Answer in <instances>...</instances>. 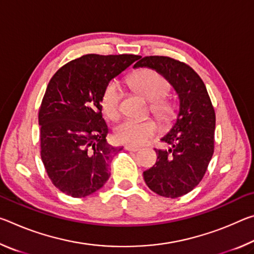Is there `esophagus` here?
Instances as JSON below:
<instances>
[{
    "instance_id": "esophagus-1",
    "label": "esophagus",
    "mask_w": 254,
    "mask_h": 254,
    "mask_svg": "<svg viewBox=\"0 0 254 254\" xmlns=\"http://www.w3.org/2000/svg\"><path fill=\"white\" fill-rule=\"evenodd\" d=\"M124 148H126V150H127V151H133V152L139 151L140 150L137 147H134V145H130V144H127Z\"/></svg>"
}]
</instances>
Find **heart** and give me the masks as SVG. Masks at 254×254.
I'll list each match as a JSON object with an SVG mask.
<instances>
[{
	"label": "heart",
	"instance_id": "1",
	"mask_svg": "<svg viewBox=\"0 0 254 254\" xmlns=\"http://www.w3.org/2000/svg\"><path fill=\"white\" fill-rule=\"evenodd\" d=\"M130 83L150 103V111L162 123L168 124L173 121L176 114L175 104L163 95L168 92L169 83L165 77L152 69H141L131 76ZM122 92L118 81L112 80L102 94L101 105L103 113L110 120H118L121 115ZM158 123L153 119L124 120L115 127L117 140L130 145H141L157 134Z\"/></svg>",
	"mask_w": 254,
	"mask_h": 254
}]
</instances>
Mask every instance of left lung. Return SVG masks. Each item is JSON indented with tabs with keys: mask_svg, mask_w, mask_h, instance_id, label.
Segmentation results:
<instances>
[{
	"mask_svg": "<svg viewBox=\"0 0 254 254\" xmlns=\"http://www.w3.org/2000/svg\"><path fill=\"white\" fill-rule=\"evenodd\" d=\"M139 67L159 72L178 94L177 120L161 137L168 147L154 149L157 162L143 171L144 182L152 191L177 198L200 183L213 157L214 107L204 81L185 63L163 56H150L133 66Z\"/></svg>",
	"mask_w": 254,
	"mask_h": 254,
	"instance_id": "1",
	"label": "left lung"
}]
</instances>
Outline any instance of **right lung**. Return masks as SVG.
I'll return each instance as SVG.
<instances>
[{
  "label": "right lung",
  "mask_w": 254,
  "mask_h": 254,
  "mask_svg": "<svg viewBox=\"0 0 254 254\" xmlns=\"http://www.w3.org/2000/svg\"><path fill=\"white\" fill-rule=\"evenodd\" d=\"M139 58L81 56L58 69L47 86L39 110L41 159L51 182L66 195H92L109 180V162L122 148L106 142L102 94Z\"/></svg>",
  "instance_id": "add662e5"
}]
</instances>
